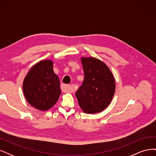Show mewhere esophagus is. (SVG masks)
<instances>
[{
	"instance_id": "esophagus-1",
	"label": "esophagus",
	"mask_w": 156,
	"mask_h": 156,
	"mask_svg": "<svg viewBox=\"0 0 156 156\" xmlns=\"http://www.w3.org/2000/svg\"><path fill=\"white\" fill-rule=\"evenodd\" d=\"M60 88H61V90H62V92L69 93V92H72L73 91L72 88L71 87V86L68 85V84H61Z\"/></svg>"
}]
</instances>
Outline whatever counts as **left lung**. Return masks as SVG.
Returning <instances> with one entry per match:
<instances>
[{"label": "left lung", "mask_w": 156, "mask_h": 156, "mask_svg": "<svg viewBox=\"0 0 156 156\" xmlns=\"http://www.w3.org/2000/svg\"><path fill=\"white\" fill-rule=\"evenodd\" d=\"M84 78L75 93L79 105L87 114L103 111L115 92L114 77L107 66L95 58H82Z\"/></svg>", "instance_id": "8db88e82"}]
</instances>
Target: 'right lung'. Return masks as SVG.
<instances>
[{"label": "right lung", "mask_w": 156, "mask_h": 156, "mask_svg": "<svg viewBox=\"0 0 156 156\" xmlns=\"http://www.w3.org/2000/svg\"><path fill=\"white\" fill-rule=\"evenodd\" d=\"M23 88L32 106L42 111L53 107L61 92L59 78L53 69V62L47 60L34 65L25 78Z\"/></svg>", "instance_id": "add662e5"}]
</instances>
